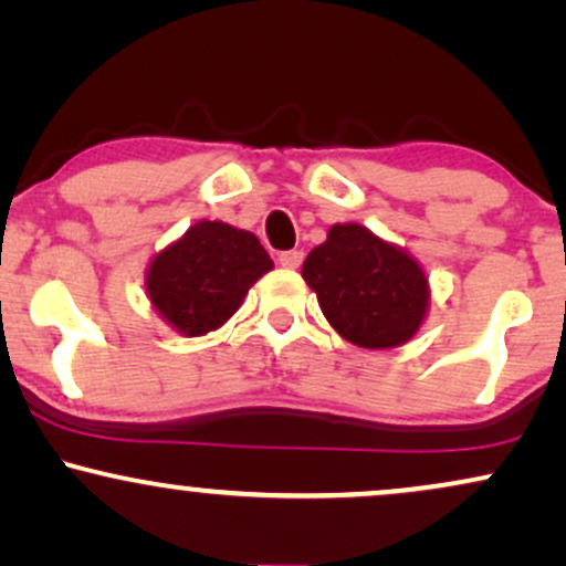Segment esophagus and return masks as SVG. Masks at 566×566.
Instances as JSON below:
<instances>
[{"instance_id":"esophagus-1","label":"esophagus","mask_w":566,"mask_h":566,"mask_svg":"<svg viewBox=\"0 0 566 566\" xmlns=\"http://www.w3.org/2000/svg\"><path fill=\"white\" fill-rule=\"evenodd\" d=\"M303 259V250H284V253H279V263H282L284 269H297Z\"/></svg>"}]
</instances>
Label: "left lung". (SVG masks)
Returning <instances> with one entry per match:
<instances>
[{
  "label": "left lung",
  "instance_id": "obj_1",
  "mask_svg": "<svg viewBox=\"0 0 566 566\" xmlns=\"http://www.w3.org/2000/svg\"><path fill=\"white\" fill-rule=\"evenodd\" d=\"M303 279L328 324L366 349L410 342L431 300L420 263L360 224H334L307 253Z\"/></svg>",
  "mask_w": 566,
  "mask_h": 566
}]
</instances>
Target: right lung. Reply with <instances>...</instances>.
<instances>
[{
  "label": "right lung",
  "instance_id": "add662e5",
  "mask_svg": "<svg viewBox=\"0 0 566 566\" xmlns=\"http://www.w3.org/2000/svg\"><path fill=\"white\" fill-rule=\"evenodd\" d=\"M271 269L274 261L253 232L224 221H198L154 255L146 292L171 328L203 336L234 316L248 290Z\"/></svg>",
  "mask_w": 566,
  "mask_h": 566
}]
</instances>
